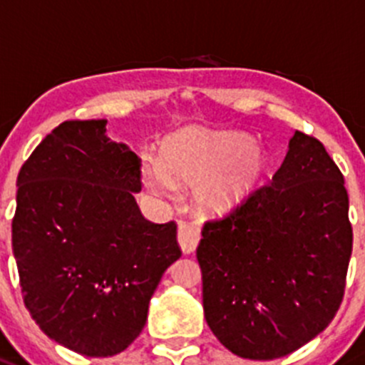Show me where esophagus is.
<instances>
[{
    "mask_svg": "<svg viewBox=\"0 0 365 365\" xmlns=\"http://www.w3.org/2000/svg\"><path fill=\"white\" fill-rule=\"evenodd\" d=\"M178 242L183 253H192L200 242V230L189 221H182L178 225Z\"/></svg>",
    "mask_w": 365,
    "mask_h": 365,
    "instance_id": "esophagus-1",
    "label": "esophagus"
}]
</instances>
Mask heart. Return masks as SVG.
<instances>
[{"label":"heart","mask_w":365,"mask_h":365,"mask_svg":"<svg viewBox=\"0 0 365 365\" xmlns=\"http://www.w3.org/2000/svg\"><path fill=\"white\" fill-rule=\"evenodd\" d=\"M264 169V151L250 137L187 130L164 144L162 168L146 162L144 182L157 194L171 192L173 183H200V207L205 212H226L258 185Z\"/></svg>","instance_id":"heart-1"}]
</instances>
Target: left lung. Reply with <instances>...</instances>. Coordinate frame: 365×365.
<instances>
[{"instance_id": "obj_1", "label": "left lung", "mask_w": 365, "mask_h": 365, "mask_svg": "<svg viewBox=\"0 0 365 365\" xmlns=\"http://www.w3.org/2000/svg\"><path fill=\"white\" fill-rule=\"evenodd\" d=\"M348 210L341 169L296 130L271 182L205 221L196 250L205 319L225 348L274 360L331 323L353 250Z\"/></svg>"}]
</instances>
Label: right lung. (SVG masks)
<instances>
[{"label":"right lung","mask_w":365,"mask_h":365,"mask_svg":"<svg viewBox=\"0 0 365 365\" xmlns=\"http://www.w3.org/2000/svg\"><path fill=\"white\" fill-rule=\"evenodd\" d=\"M143 160L107 121H63L17 175L12 250L28 312L85 356L125 351L143 331L165 269L182 257L176 222H151L133 194Z\"/></svg>","instance_id":"1"}]
</instances>
